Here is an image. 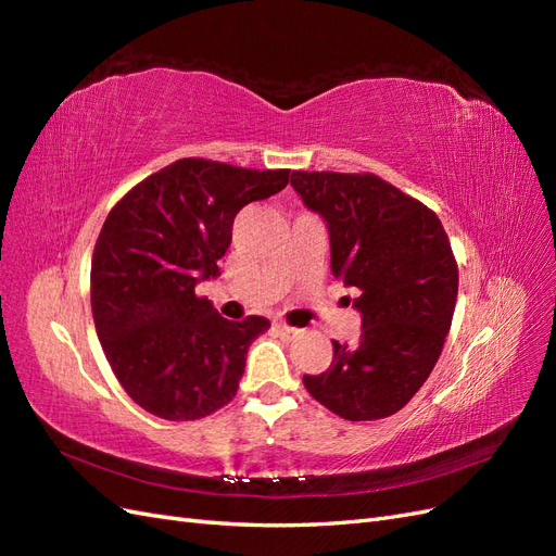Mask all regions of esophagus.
Here are the masks:
<instances>
[{"mask_svg": "<svg viewBox=\"0 0 556 556\" xmlns=\"http://www.w3.org/2000/svg\"><path fill=\"white\" fill-rule=\"evenodd\" d=\"M274 327H276V331H278L280 336H285V339H292V336L299 333V329H294V327H290V325H285V323H276Z\"/></svg>", "mask_w": 556, "mask_h": 556, "instance_id": "esophagus-1", "label": "esophagus"}]
</instances>
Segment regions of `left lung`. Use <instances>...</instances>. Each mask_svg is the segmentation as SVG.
I'll return each mask as SVG.
<instances>
[{"mask_svg":"<svg viewBox=\"0 0 556 556\" xmlns=\"http://www.w3.org/2000/svg\"><path fill=\"white\" fill-rule=\"evenodd\" d=\"M292 188L327 223L331 274L362 294L357 343H333L315 401L350 422L382 419L415 396L441 357L459 271L433 211L374 174L292 172Z\"/></svg>","mask_w":556,"mask_h":556,"instance_id":"obj_1","label":"left lung"}]
</instances>
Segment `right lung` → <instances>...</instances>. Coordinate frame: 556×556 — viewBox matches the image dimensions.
<instances>
[{
    "label": "right lung",
    "instance_id": "obj_1",
    "mask_svg": "<svg viewBox=\"0 0 556 556\" xmlns=\"http://www.w3.org/2000/svg\"><path fill=\"white\" fill-rule=\"evenodd\" d=\"M288 180V169L185 157L109 213L92 252V317L117 382L143 410L188 422L237 396L248 348L271 323H231L194 288L220 276L237 213Z\"/></svg>",
    "mask_w": 556,
    "mask_h": 556
}]
</instances>
